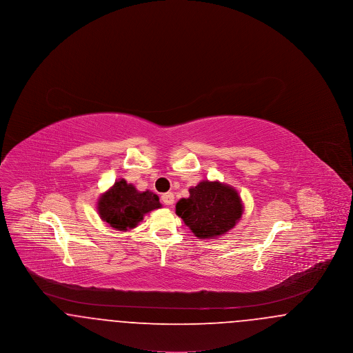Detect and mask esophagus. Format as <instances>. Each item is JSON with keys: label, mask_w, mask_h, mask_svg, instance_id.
I'll return each mask as SVG.
<instances>
[{"label": "esophagus", "mask_w": 353, "mask_h": 353, "mask_svg": "<svg viewBox=\"0 0 353 353\" xmlns=\"http://www.w3.org/2000/svg\"><path fill=\"white\" fill-rule=\"evenodd\" d=\"M161 202L163 203H165V205H168V206H170V205H173V202H174V196H173V193H164L163 196H161Z\"/></svg>", "instance_id": "obj_1"}]
</instances>
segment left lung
<instances>
[{
  "label": "left lung",
  "instance_id": "obj_1",
  "mask_svg": "<svg viewBox=\"0 0 353 353\" xmlns=\"http://www.w3.org/2000/svg\"><path fill=\"white\" fill-rule=\"evenodd\" d=\"M238 192L219 181H201L189 189V197L176 203V214L200 239H214L233 229L242 217Z\"/></svg>",
  "mask_w": 353,
  "mask_h": 353
}]
</instances>
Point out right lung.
Returning a JSON list of instances; mask_svg holds the SVG:
<instances>
[{"instance_id": "obj_1", "label": "right lung", "mask_w": 353, "mask_h": 353, "mask_svg": "<svg viewBox=\"0 0 353 353\" xmlns=\"http://www.w3.org/2000/svg\"><path fill=\"white\" fill-rule=\"evenodd\" d=\"M161 208L159 196L151 190L139 192L124 179L118 180L98 200L101 219L115 230H130L137 226L144 216Z\"/></svg>"}]
</instances>
